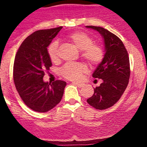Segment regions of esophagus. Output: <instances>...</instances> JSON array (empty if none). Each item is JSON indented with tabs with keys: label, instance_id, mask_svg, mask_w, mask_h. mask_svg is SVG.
<instances>
[{
	"label": "esophagus",
	"instance_id": "1",
	"mask_svg": "<svg viewBox=\"0 0 147 147\" xmlns=\"http://www.w3.org/2000/svg\"><path fill=\"white\" fill-rule=\"evenodd\" d=\"M73 84L78 86V87H84V83H82V82H73Z\"/></svg>",
	"mask_w": 147,
	"mask_h": 147
}]
</instances>
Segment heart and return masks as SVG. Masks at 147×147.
I'll list each match as a JSON object with an SVG mask.
<instances>
[{
  "instance_id": "heart-1",
  "label": "heart",
  "mask_w": 147,
  "mask_h": 147,
  "mask_svg": "<svg viewBox=\"0 0 147 147\" xmlns=\"http://www.w3.org/2000/svg\"><path fill=\"white\" fill-rule=\"evenodd\" d=\"M66 40L70 42L81 51V57L90 65H96L102 61L104 57V49L99 44L94 43L93 38L86 32L82 31L72 32L67 35ZM47 53L52 61L58 59V43L53 41L47 47ZM85 65L82 63L66 64L60 69V73L70 80H78L86 72Z\"/></svg>"
}]
</instances>
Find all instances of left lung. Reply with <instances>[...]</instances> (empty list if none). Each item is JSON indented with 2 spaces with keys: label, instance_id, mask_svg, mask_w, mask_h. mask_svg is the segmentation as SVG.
Wrapping results in <instances>:
<instances>
[{
  "label": "left lung",
  "instance_id": "left-lung-1",
  "mask_svg": "<svg viewBox=\"0 0 147 147\" xmlns=\"http://www.w3.org/2000/svg\"><path fill=\"white\" fill-rule=\"evenodd\" d=\"M97 31L104 40V57L92 74L102 82L94 89V94L87 102L97 109H105L117 102L125 91L130 76L128 53L121 40L102 27L89 26Z\"/></svg>",
  "mask_w": 147,
  "mask_h": 147
}]
</instances>
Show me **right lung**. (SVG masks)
<instances>
[{
    "label": "right lung",
    "mask_w": 147,
    "mask_h": 147,
    "mask_svg": "<svg viewBox=\"0 0 147 147\" xmlns=\"http://www.w3.org/2000/svg\"><path fill=\"white\" fill-rule=\"evenodd\" d=\"M62 28L34 32L22 42L15 57L13 80L16 90L24 103L35 112H48L63 96L65 81L48 83L43 80L45 72L52 66L47 47Z\"/></svg>",
    "instance_id": "add662e5"
}]
</instances>
